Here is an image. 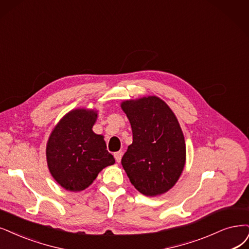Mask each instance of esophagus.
Returning a JSON list of instances; mask_svg holds the SVG:
<instances>
[{
    "instance_id": "esophagus-1",
    "label": "esophagus",
    "mask_w": 249,
    "mask_h": 249,
    "mask_svg": "<svg viewBox=\"0 0 249 249\" xmlns=\"http://www.w3.org/2000/svg\"><path fill=\"white\" fill-rule=\"evenodd\" d=\"M114 156H115V159H116V161L119 163L120 161H121V159H122L123 152H122V151H119V152L115 153V154H114Z\"/></svg>"
}]
</instances>
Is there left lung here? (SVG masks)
Returning <instances> with one entry per match:
<instances>
[{
  "label": "left lung",
  "mask_w": 249,
  "mask_h": 249,
  "mask_svg": "<svg viewBox=\"0 0 249 249\" xmlns=\"http://www.w3.org/2000/svg\"><path fill=\"white\" fill-rule=\"evenodd\" d=\"M133 142L121 160L134 188L144 196L168 192L186 164V142L178 118L158 96L124 100Z\"/></svg>",
  "instance_id": "left-lung-1"
}]
</instances>
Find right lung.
I'll return each instance as SVG.
<instances>
[{
  "label": "right lung",
  "mask_w": 249,
  "mask_h": 249,
  "mask_svg": "<svg viewBox=\"0 0 249 249\" xmlns=\"http://www.w3.org/2000/svg\"><path fill=\"white\" fill-rule=\"evenodd\" d=\"M97 117L96 109H71L49 136L46 145L48 168L53 178L67 191L85 190L101 170L115 164L104 135L92 130Z\"/></svg>",
  "instance_id": "right-lung-1"
}]
</instances>
